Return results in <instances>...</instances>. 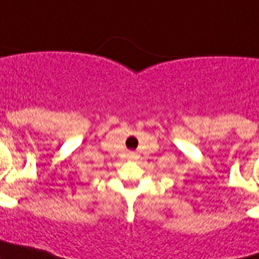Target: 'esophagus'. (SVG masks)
<instances>
[{"mask_svg":"<svg viewBox=\"0 0 259 259\" xmlns=\"http://www.w3.org/2000/svg\"><path fill=\"white\" fill-rule=\"evenodd\" d=\"M129 156H130V158H134V154L133 153H129Z\"/></svg>","mask_w":259,"mask_h":259,"instance_id":"1","label":"esophagus"}]
</instances>
